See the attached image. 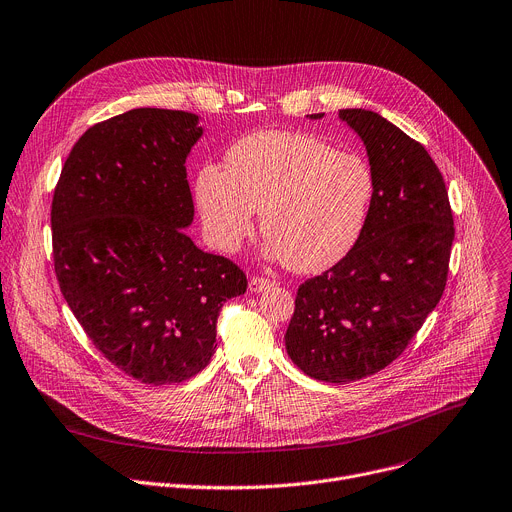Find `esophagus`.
<instances>
[{"label":"esophagus","instance_id":"obj_1","mask_svg":"<svg viewBox=\"0 0 512 512\" xmlns=\"http://www.w3.org/2000/svg\"><path fill=\"white\" fill-rule=\"evenodd\" d=\"M269 288H273V282H271V280H265V277H251V280H249V290H251L253 294L265 292V290H269Z\"/></svg>","mask_w":512,"mask_h":512}]
</instances>
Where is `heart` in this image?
Returning a JSON list of instances; mask_svg holds the SVG:
<instances>
[{
	"instance_id": "obj_1",
	"label": "heart",
	"mask_w": 512,
	"mask_h": 512,
	"mask_svg": "<svg viewBox=\"0 0 512 512\" xmlns=\"http://www.w3.org/2000/svg\"><path fill=\"white\" fill-rule=\"evenodd\" d=\"M196 204L210 241L237 251L261 212L265 253L302 273L351 253L363 235L376 181L357 153L337 151L308 132L263 130L226 153V169L204 165Z\"/></svg>"
}]
</instances>
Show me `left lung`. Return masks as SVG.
<instances>
[{"instance_id":"obj_1","label":"left lung","mask_w":512,"mask_h":512,"mask_svg":"<svg viewBox=\"0 0 512 512\" xmlns=\"http://www.w3.org/2000/svg\"><path fill=\"white\" fill-rule=\"evenodd\" d=\"M339 118L363 141L374 202L351 253L298 288L286 331L292 361L331 384L378 374L406 349L443 296L455 237L445 181L427 149L371 110Z\"/></svg>"}]
</instances>
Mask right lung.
Returning <instances> with one entry per match:
<instances>
[{"instance_id":"add662e5","label":"right lung","mask_w":512,"mask_h":512,"mask_svg":"<svg viewBox=\"0 0 512 512\" xmlns=\"http://www.w3.org/2000/svg\"><path fill=\"white\" fill-rule=\"evenodd\" d=\"M200 116L136 108L91 126L57 183L51 224L61 292L102 355L143 384H179L216 349L245 273L185 235L194 200L185 159Z\"/></svg>"}]
</instances>
